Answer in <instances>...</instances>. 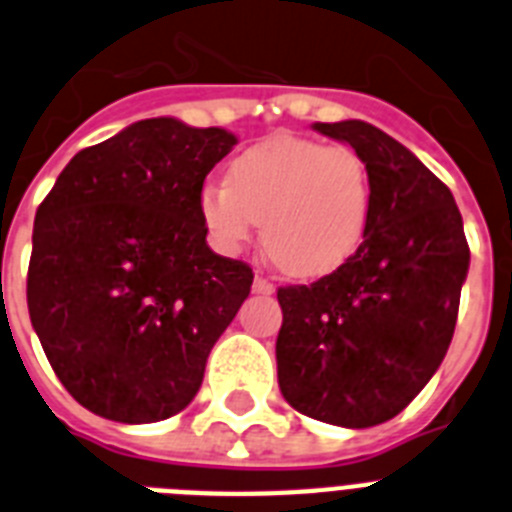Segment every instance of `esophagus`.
Masks as SVG:
<instances>
[{"mask_svg": "<svg viewBox=\"0 0 512 512\" xmlns=\"http://www.w3.org/2000/svg\"><path fill=\"white\" fill-rule=\"evenodd\" d=\"M252 292H255V294H273V292H276V286L270 284L268 278L257 276L255 284H252Z\"/></svg>", "mask_w": 512, "mask_h": 512, "instance_id": "34e87169", "label": "esophagus"}]
</instances>
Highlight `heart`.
Here are the masks:
<instances>
[{
    "instance_id": "obj_1",
    "label": "heart",
    "mask_w": 512,
    "mask_h": 512,
    "mask_svg": "<svg viewBox=\"0 0 512 512\" xmlns=\"http://www.w3.org/2000/svg\"><path fill=\"white\" fill-rule=\"evenodd\" d=\"M371 170L350 147L276 136L236 157L226 184L199 191L215 247L234 255L263 223L268 255L294 276H323L352 257L371 220Z\"/></svg>"
}]
</instances>
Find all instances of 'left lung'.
<instances>
[{
	"mask_svg": "<svg viewBox=\"0 0 512 512\" xmlns=\"http://www.w3.org/2000/svg\"><path fill=\"white\" fill-rule=\"evenodd\" d=\"M371 170L363 244L310 286H281L284 400L315 421L368 429L402 413L442 365L471 249L452 191L365 120L313 123Z\"/></svg>",
	"mask_w": 512,
	"mask_h": 512,
	"instance_id": "1",
	"label": "left lung"
}]
</instances>
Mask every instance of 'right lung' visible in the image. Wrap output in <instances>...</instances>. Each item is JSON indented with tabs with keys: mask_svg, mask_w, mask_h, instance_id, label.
I'll use <instances>...</instances> for the list:
<instances>
[{
	"mask_svg": "<svg viewBox=\"0 0 512 512\" xmlns=\"http://www.w3.org/2000/svg\"><path fill=\"white\" fill-rule=\"evenodd\" d=\"M226 128L131 123L81 149L36 210L28 313L62 386L118 423L181 413L252 268L207 247L199 191Z\"/></svg>",
	"mask_w": 512,
	"mask_h": 512,
	"instance_id": "right-lung-1",
	"label": "right lung"
}]
</instances>
